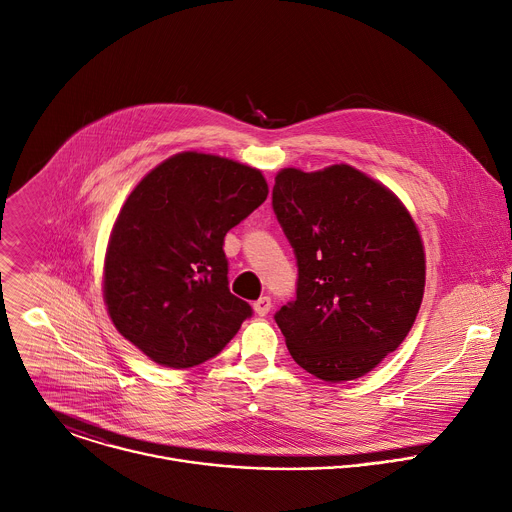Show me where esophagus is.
<instances>
[{
    "instance_id": "esophagus-1",
    "label": "esophagus",
    "mask_w": 512,
    "mask_h": 512,
    "mask_svg": "<svg viewBox=\"0 0 512 512\" xmlns=\"http://www.w3.org/2000/svg\"><path fill=\"white\" fill-rule=\"evenodd\" d=\"M270 306H272V300L270 296H260L256 302H254V311L258 317H266L270 313Z\"/></svg>"
}]
</instances>
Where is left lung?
<instances>
[{
    "mask_svg": "<svg viewBox=\"0 0 512 512\" xmlns=\"http://www.w3.org/2000/svg\"><path fill=\"white\" fill-rule=\"evenodd\" d=\"M272 206L298 264L296 300L274 317L288 353L323 381L363 377L403 343L424 298L426 252L412 214L347 163L280 169Z\"/></svg>",
    "mask_w": 512,
    "mask_h": 512,
    "instance_id": "8db88e82",
    "label": "left lung"
}]
</instances>
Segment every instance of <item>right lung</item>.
I'll return each mask as SVG.
<instances>
[{
    "mask_svg": "<svg viewBox=\"0 0 512 512\" xmlns=\"http://www.w3.org/2000/svg\"><path fill=\"white\" fill-rule=\"evenodd\" d=\"M266 195L260 169L197 151L165 159L129 193L111 230L102 296L115 329L151 361H208L252 315L228 288L222 246Z\"/></svg>",
    "mask_w": 512,
    "mask_h": 512,
    "instance_id": "1",
    "label": "right lung"
}]
</instances>
